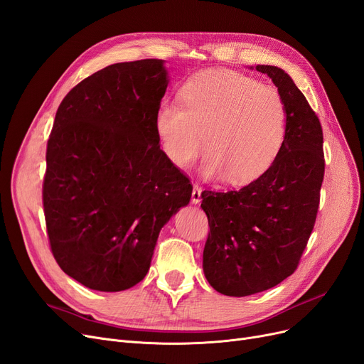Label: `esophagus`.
<instances>
[{
	"mask_svg": "<svg viewBox=\"0 0 364 364\" xmlns=\"http://www.w3.org/2000/svg\"><path fill=\"white\" fill-rule=\"evenodd\" d=\"M200 193H202V187L199 184H193V191H192V202L193 203H199L202 200Z\"/></svg>",
	"mask_w": 364,
	"mask_h": 364,
	"instance_id": "obj_1",
	"label": "esophagus"
}]
</instances>
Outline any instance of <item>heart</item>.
<instances>
[{
  "instance_id": "obj_1",
  "label": "heart",
  "mask_w": 364,
  "mask_h": 364,
  "mask_svg": "<svg viewBox=\"0 0 364 364\" xmlns=\"http://www.w3.org/2000/svg\"><path fill=\"white\" fill-rule=\"evenodd\" d=\"M180 98L181 105L164 102L154 117L162 149L176 166H191L203 139L208 151L200 172L207 178L250 183L277 161L287 108L274 87L230 70H205L183 85Z\"/></svg>"
}]
</instances>
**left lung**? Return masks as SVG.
<instances>
[{"label":"left lung","instance_id":"obj_1","mask_svg":"<svg viewBox=\"0 0 364 364\" xmlns=\"http://www.w3.org/2000/svg\"><path fill=\"white\" fill-rule=\"evenodd\" d=\"M286 102L287 132L272 166L238 191L202 192L210 232L203 272L221 294L275 287L299 266L312 233L324 178L320 119L287 73L257 65Z\"/></svg>","mask_w":364,"mask_h":364}]
</instances>
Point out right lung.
I'll list each match as a JSON object with an SVG mask.
<instances>
[{"instance_id": "1", "label": "right lung", "mask_w": 364, "mask_h": 364, "mask_svg": "<svg viewBox=\"0 0 364 364\" xmlns=\"http://www.w3.org/2000/svg\"><path fill=\"white\" fill-rule=\"evenodd\" d=\"M168 86L161 59L108 65L62 100L47 141L43 207L52 255L85 287L143 279L166 221L192 198L154 117Z\"/></svg>"}]
</instances>
